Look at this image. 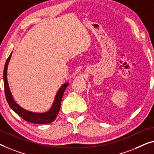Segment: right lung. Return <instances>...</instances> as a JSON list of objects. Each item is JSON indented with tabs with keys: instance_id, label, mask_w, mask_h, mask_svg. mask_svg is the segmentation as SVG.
Instances as JSON below:
<instances>
[{
	"instance_id": "add662e5",
	"label": "right lung",
	"mask_w": 154,
	"mask_h": 154,
	"mask_svg": "<svg viewBox=\"0 0 154 154\" xmlns=\"http://www.w3.org/2000/svg\"><path fill=\"white\" fill-rule=\"evenodd\" d=\"M11 53L7 59L5 64V68L3 70V81H4V88H5V94L7 102H8L9 106H10L14 111L16 112L18 116L29 122L34 124H49L53 122L55 118H57V115L59 113V110L61 108V102L62 100V97L65 91L66 87L68 86L69 83H65L61 86L59 90L57 92L56 97H55L54 102L51 109L45 113H34V112L26 111V109H23L19 105L17 104L14 100L12 95H11V92L9 88V85L8 82V77H7V70H8V66L11 58Z\"/></svg>"
}]
</instances>
